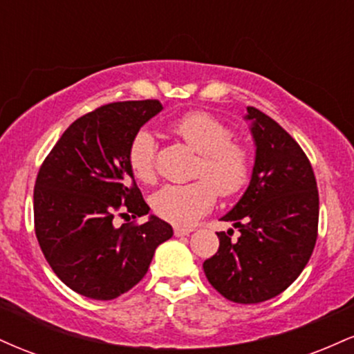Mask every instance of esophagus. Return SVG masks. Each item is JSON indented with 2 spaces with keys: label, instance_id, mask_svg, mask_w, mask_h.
I'll use <instances>...</instances> for the list:
<instances>
[{
  "label": "esophagus",
  "instance_id": "1",
  "mask_svg": "<svg viewBox=\"0 0 354 354\" xmlns=\"http://www.w3.org/2000/svg\"><path fill=\"white\" fill-rule=\"evenodd\" d=\"M191 228H183V226H174V236H186L191 233Z\"/></svg>",
  "mask_w": 354,
  "mask_h": 354
}]
</instances>
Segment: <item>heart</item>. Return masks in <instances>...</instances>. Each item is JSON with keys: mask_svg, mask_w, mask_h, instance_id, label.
<instances>
[{"mask_svg": "<svg viewBox=\"0 0 354 354\" xmlns=\"http://www.w3.org/2000/svg\"><path fill=\"white\" fill-rule=\"evenodd\" d=\"M178 135L200 154L194 176L186 185H166L151 200L154 213L176 226H191L213 208L216 194L230 198L250 181L251 158L241 141L234 140L228 124L205 111H191L173 123ZM128 163L140 181L156 180V140L140 129L128 148Z\"/></svg>", "mask_w": 354, "mask_h": 354, "instance_id": "b5f03b06", "label": "heart"}]
</instances>
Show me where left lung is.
I'll return each instance as SVG.
<instances>
[{
	"label": "left lung",
	"mask_w": 354,
	"mask_h": 354,
	"mask_svg": "<svg viewBox=\"0 0 354 354\" xmlns=\"http://www.w3.org/2000/svg\"><path fill=\"white\" fill-rule=\"evenodd\" d=\"M256 158L241 200L223 221L238 239L216 233L218 253L203 263L206 278L233 303L254 304L283 293L301 274L318 238L319 196L311 163L296 141L253 106H248Z\"/></svg>",
	"instance_id": "8db88e82"
}]
</instances>
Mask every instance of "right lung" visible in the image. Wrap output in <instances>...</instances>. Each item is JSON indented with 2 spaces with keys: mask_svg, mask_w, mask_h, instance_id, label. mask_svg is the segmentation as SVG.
I'll list each match as a JSON object with an SVG mask.
<instances>
[{
  "mask_svg": "<svg viewBox=\"0 0 354 354\" xmlns=\"http://www.w3.org/2000/svg\"><path fill=\"white\" fill-rule=\"evenodd\" d=\"M163 109L158 100L118 101L78 118L44 158L35 183V233L56 276L91 299H115L143 279L154 250L173 236L148 214L128 163L133 136Z\"/></svg>",
  "mask_w": 354,
  "mask_h": 354,
  "instance_id": "right-lung-1",
  "label": "right lung"
}]
</instances>
